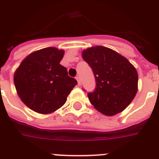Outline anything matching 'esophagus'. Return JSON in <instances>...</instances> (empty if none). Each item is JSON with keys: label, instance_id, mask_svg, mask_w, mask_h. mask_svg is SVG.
<instances>
[{"label": "esophagus", "instance_id": "esophagus-1", "mask_svg": "<svg viewBox=\"0 0 159 159\" xmlns=\"http://www.w3.org/2000/svg\"><path fill=\"white\" fill-rule=\"evenodd\" d=\"M76 80L77 81V83H78V84H81V79H80L79 76H77V77H76Z\"/></svg>", "mask_w": 159, "mask_h": 159}]
</instances>
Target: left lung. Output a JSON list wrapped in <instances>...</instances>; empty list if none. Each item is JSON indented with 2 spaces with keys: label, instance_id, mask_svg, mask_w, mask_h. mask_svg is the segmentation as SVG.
<instances>
[{
  "label": "left lung",
  "instance_id": "8db88e82",
  "mask_svg": "<svg viewBox=\"0 0 159 159\" xmlns=\"http://www.w3.org/2000/svg\"><path fill=\"white\" fill-rule=\"evenodd\" d=\"M82 57L92 67L96 89L87 96L95 109L108 116L123 111L138 91V73L126 57L103 46L82 51Z\"/></svg>",
  "mask_w": 159,
  "mask_h": 159
}]
</instances>
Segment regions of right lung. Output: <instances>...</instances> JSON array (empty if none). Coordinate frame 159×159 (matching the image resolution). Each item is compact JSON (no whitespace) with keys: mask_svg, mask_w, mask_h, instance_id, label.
Listing matches in <instances>:
<instances>
[{"mask_svg":"<svg viewBox=\"0 0 159 159\" xmlns=\"http://www.w3.org/2000/svg\"><path fill=\"white\" fill-rule=\"evenodd\" d=\"M64 50L48 47L28 55L14 74L19 97L29 108L39 114H50L62 107L77 84L60 64Z\"/></svg>","mask_w":159,"mask_h":159,"instance_id":"add662e5","label":"right lung"}]
</instances>
